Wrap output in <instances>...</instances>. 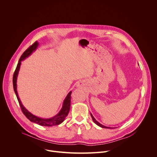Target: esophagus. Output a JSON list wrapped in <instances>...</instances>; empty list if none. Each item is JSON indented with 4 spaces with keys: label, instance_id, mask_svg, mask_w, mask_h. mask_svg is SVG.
<instances>
[{
    "label": "esophagus",
    "instance_id": "1",
    "mask_svg": "<svg viewBox=\"0 0 157 157\" xmlns=\"http://www.w3.org/2000/svg\"><path fill=\"white\" fill-rule=\"evenodd\" d=\"M82 85L81 84H78V86H79V87H80V86H81Z\"/></svg>",
    "mask_w": 157,
    "mask_h": 157
}]
</instances>
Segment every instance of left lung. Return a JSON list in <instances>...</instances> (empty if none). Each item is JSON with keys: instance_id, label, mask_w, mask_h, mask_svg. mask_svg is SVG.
Wrapping results in <instances>:
<instances>
[{"instance_id": "left-lung-1", "label": "left lung", "mask_w": 157, "mask_h": 157, "mask_svg": "<svg viewBox=\"0 0 157 157\" xmlns=\"http://www.w3.org/2000/svg\"><path fill=\"white\" fill-rule=\"evenodd\" d=\"M91 117H92V119H93V120L94 122L96 124H97L98 126H99V127H102V128H112V127H105V126H104V125H103L101 124L99 122H98L95 119V118L93 117V116L92 115V114H91Z\"/></svg>"}]
</instances>
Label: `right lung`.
Instances as JSON below:
<instances>
[{
  "label": "right lung",
  "instance_id": "right-lung-1",
  "mask_svg": "<svg viewBox=\"0 0 157 157\" xmlns=\"http://www.w3.org/2000/svg\"><path fill=\"white\" fill-rule=\"evenodd\" d=\"M38 46V43L37 41H35L33 44L29 48H27L24 52V53L22 54V55L21 56L18 63L17 64V68L15 69V71L14 72L13 76V90L15 91V95L17 98L18 101L19 102L20 108L21 109L22 113H24V114L27 117V118L30 121L32 122H34L35 124H37L41 126H44V127H52L54 125H58L60 124H61L64 119L66 118V117L68 116L69 111L70 109V105H71V91H70L68 95L66 96L65 99L63 101V106L61 109L60 110V111L59 112V113L58 114H56L55 116H54L52 118L50 119H43V118H40L38 117H36L34 115H33L32 113H30L29 111H28L25 107L22 105L20 98L18 97L17 91V76L18 74V71L20 68V64H21V61H23L24 59H25L26 58H27L28 56H29L33 52H34L36 48Z\"/></svg>",
  "mask_w": 157,
  "mask_h": 157
}]
</instances>
